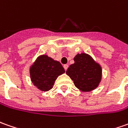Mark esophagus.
<instances>
[{
	"instance_id": "esophagus-1",
	"label": "esophagus",
	"mask_w": 128,
	"mask_h": 128,
	"mask_svg": "<svg viewBox=\"0 0 128 128\" xmlns=\"http://www.w3.org/2000/svg\"><path fill=\"white\" fill-rule=\"evenodd\" d=\"M68 67V64H64V69H65V71H66V70H67Z\"/></svg>"
}]
</instances>
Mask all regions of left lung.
I'll use <instances>...</instances> for the list:
<instances>
[{
	"label": "left lung",
	"mask_w": 128,
	"mask_h": 128,
	"mask_svg": "<svg viewBox=\"0 0 128 128\" xmlns=\"http://www.w3.org/2000/svg\"><path fill=\"white\" fill-rule=\"evenodd\" d=\"M66 71L75 86L83 92L97 88L102 79V67L91 56L86 53L77 54Z\"/></svg>",
	"instance_id": "8db88e82"
}]
</instances>
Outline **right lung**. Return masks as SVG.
I'll use <instances>...</instances> for the list:
<instances>
[{
	"label": "right lung",
	"instance_id": "obj_1",
	"mask_svg": "<svg viewBox=\"0 0 128 128\" xmlns=\"http://www.w3.org/2000/svg\"><path fill=\"white\" fill-rule=\"evenodd\" d=\"M31 82L41 91L52 88L59 76L65 73L62 65L46 54L39 56L30 67Z\"/></svg>",
	"mask_w": 128,
	"mask_h": 128
}]
</instances>
